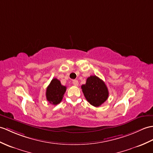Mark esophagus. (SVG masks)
<instances>
[{"instance_id":"esophagus-1","label":"esophagus","mask_w":153,"mask_h":153,"mask_svg":"<svg viewBox=\"0 0 153 153\" xmlns=\"http://www.w3.org/2000/svg\"><path fill=\"white\" fill-rule=\"evenodd\" d=\"M72 83L74 85H75V86H78V85H79V82H78V81L76 79L73 80Z\"/></svg>"}]
</instances>
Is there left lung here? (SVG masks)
Returning a JSON list of instances; mask_svg holds the SVG:
<instances>
[{
    "label": "left lung",
    "mask_w": 153,
    "mask_h": 153,
    "mask_svg": "<svg viewBox=\"0 0 153 153\" xmlns=\"http://www.w3.org/2000/svg\"><path fill=\"white\" fill-rule=\"evenodd\" d=\"M81 88L85 98L94 107L101 105L109 97L107 86L104 81L96 76L88 77L86 83L81 86Z\"/></svg>",
    "instance_id": "1"
}]
</instances>
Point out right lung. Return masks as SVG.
<instances>
[{"label":"right lung","instance_id":"1","mask_svg":"<svg viewBox=\"0 0 153 153\" xmlns=\"http://www.w3.org/2000/svg\"><path fill=\"white\" fill-rule=\"evenodd\" d=\"M66 90V87L63 86L60 81L54 78L51 81L46 89V98L47 100L53 105H57L62 101Z\"/></svg>","mask_w":153,"mask_h":153}]
</instances>
